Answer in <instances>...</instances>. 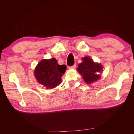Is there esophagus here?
I'll list each match as a JSON object with an SVG mask.
<instances>
[{
  "mask_svg": "<svg viewBox=\"0 0 134 134\" xmlns=\"http://www.w3.org/2000/svg\"><path fill=\"white\" fill-rule=\"evenodd\" d=\"M75 67H76V65L74 64V65H72V66H69V69H74L75 68Z\"/></svg>",
  "mask_w": 134,
  "mask_h": 134,
  "instance_id": "34e87169",
  "label": "esophagus"
}]
</instances>
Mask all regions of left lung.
Listing matches in <instances>:
<instances>
[{"instance_id":"obj_1","label":"left lung","mask_w":134,"mask_h":134,"mask_svg":"<svg viewBox=\"0 0 134 134\" xmlns=\"http://www.w3.org/2000/svg\"><path fill=\"white\" fill-rule=\"evenodd\" d=\"M83 62L78 65L77 68L79 73L82 76L84 81L87 84H91L98 80L100 77L99 74L103 67L100 64L94 63L89 56L82 58Z\"/></svg>"}]
</instances>
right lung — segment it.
Masks as SVG:
<instances>
[{
    "label": "right lung",
    "instance_id": "1",
    "mask_svg": "<svg viewBox=\"0 0 134 134\" xmlns=\"http://www.w3.org/2000/svg\"><path fill=\"white\" fill-rule=\"evenodd\" d=\"M66 70V66L60 65L55 58L43 59L36 66L34 74L38 83L46 89H52L62 83V77Z\"/></svg>",
    "mask_w": 134,
    "mask_h": 134
}]
</instances>
